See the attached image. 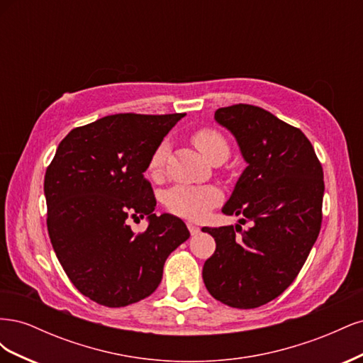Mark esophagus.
<instances>
[{
    "label": "esophagus",
    "instance_id": "obj_1",
    "mask_svg": "<svg viewBox=\"0 0 363 363\" xmlns=\"http://www.w3.org/2000/svg\"><path fill=\"white\" fill-rule=\"evenodd\" d=\"M188 228H189L191 235H196V233L200 232V227H199V225H195L194 223H188Z\"/></svg>",
    "mask_w": 363,
    "mask_h": 363
}]
</instances>
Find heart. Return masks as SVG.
<instances>
[{"label":"heart","instance_id":"1","mask_svg":"<svg viewBox=\"0 0 363 363\" xmlns=\"http://www.w3.org/2000/svg\"><path fill=\"white\" fill-rule=\"evenodd\" d=\"M194 145L212 163L224 162L230 155V145L221 131L211 127L196 130L192 135ZM169 152V144L162 140L151 152L147 171L152 177L162 174ZM221 194L213 186H175L167 194V206L171 212L186 218H201L208 208L218 204Z\"/></svg>","mask_w":363,"mask_h":363}]
</instances>
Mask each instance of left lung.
I'll list each match as a JSON object with an SVG mask.
<instances>
[{
    "mask_svg": "<svg viewBox=\"0 0 363 363\" xmlns=\"http://www.w3.org/2000/svg\"><path fill=\"white\" fill-rule=\"evenodd\" d=\"M215 119L235 136L247 162L223 213L252 227L201 228L216 242L203 280L218 301L255 309L295 280L320 235L323 167L303 131L265 108L221 107Z\"/></svg>",
    "mask_w": 363,
    "mask_h": 363,
    "instance_id": "obj_1",
    "label": "left lung"
}]
</instances>
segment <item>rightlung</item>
Returning a JSON list of instances; mask_svg holds the SVG:
<instances>
[{
	"instance_id": "add662e5",
	"label": "right lung",
	"mask_w": 363,
	"mask_h": 363,
	"mask_svg": "<svg viewBox=\"0 0 363 363\" xmlns=\"http://www.w3.org/2000/svg\"><path fill=\"white\" fill-rule=\"evenodd\" d=\"M184 113H118L67 135L45 172L51 244L74 286L92 301L124 307L159 286L164 260L188 239L180 218L155 213L144 177L151 152ZM149 219L136 235L127 217Z\"/></svg>"
}]
</instances>
